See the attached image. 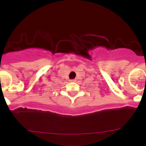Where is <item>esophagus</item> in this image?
Wrapping results in <instances>:
<instances>
[{"instance_id":"esophagus-1","label":"esophagus","mask_w":146,"mask_h":146,"mask_svg":"<svg viewBox=\"0 0 146 146\" xmlns=\"http://www.w3.org/2000/svg\"><path fill=\"white\" fill-rule=\"evenodd\" d=\"M75 80H71V82H75Z\"/></svg>"}]
</instances>
